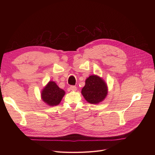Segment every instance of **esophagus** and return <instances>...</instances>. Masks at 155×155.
<instances>
[{
    "label": "esophagus",
    "mask_w": 155,
    "mask_h": 155,
    "mask_svg": "<svg viewBox=\"0 0 155 155\" xmlns=\"http://www.w3.org/2000/svg\"><path fill=\"white\" fill-rule=\"evenodd\" d=\"M70 90H71V91H75L77 90V87H76V86L72 85V86H70Z\"/></svg>",
    "instance_id": "esophagus-1"
}]
</instances>
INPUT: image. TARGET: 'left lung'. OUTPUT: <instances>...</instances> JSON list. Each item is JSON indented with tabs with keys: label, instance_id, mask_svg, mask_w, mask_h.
<instances>
[{
	"label": "left lung",
	"instance_id": "1",
	"mask_svg": "<svg viewBox=\"0 0 155 155\" xmlns=\"http://www.w3.org/2000/svg\"><path fill=\"white\" fill-rule=\"evenodd\" d=\"M81 94L88 103L96 104L105 98L107 87L101 78L93 75L86 79L85 85L82 88Z\"/></svg>",
	"mask_w": 155,
	"mask_h": 155
}]
</instances>
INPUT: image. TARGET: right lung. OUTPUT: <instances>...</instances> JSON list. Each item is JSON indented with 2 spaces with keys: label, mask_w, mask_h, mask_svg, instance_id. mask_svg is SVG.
<instances>
[{
  "label": "right lung",
  "mask_w": 155,
  "mask_h": 155,
  "mask_svg": "<svg viewBox=\"0 0 155 155\" xmlns=\"http://www.w3.org/2000/svg\"><path fill=\"white\" fill-rule=\"evenodd\" d=\"M64 91L54 81H50L42 91L43 100L50 106L58 105L64 95Z\"/></svg>",
  "instance_id": "1"
}]
</instances>
